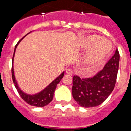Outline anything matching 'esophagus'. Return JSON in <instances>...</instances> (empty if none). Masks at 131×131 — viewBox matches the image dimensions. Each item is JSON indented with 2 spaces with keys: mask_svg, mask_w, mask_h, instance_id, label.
I'll use <instances>...</instances> for the list:
<instances>
[{
  "mask_svg": "<svg viewBox=\"0 0 131 131\" xmlns=\"http://www.w3.org/2000/svg\"><path fill=\"white\" fill-rule=\"evenodd\" d=\"M72 70L70 69V68H67L66 69V74H68V75H72Z\"/></svg>",
  "mask_w": 131,
  "mask_h": 131,
  "instance_id": "1",
  "label": "esophagus"
}]
</instances>
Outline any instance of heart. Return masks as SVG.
<instances>
[{
    "instance_id": "heart-1",
    "label": "heart",
    "mask_w": 131,
    "mask_h": 131,
    "mask_svg": "<svg viewBox=\"0 0 131 131\" xmlns=\"http://www.w3.org/2000/svg\"><path fill=\"white\" fill-rule=\"evenodd\" d=\"M79 41L82 49H88L83 61L85 70L89 73L93 72L108 57L111 46L102 36L96 35L82 36ZM106 44L108 46L107 49Z\"/></svg>"
}]
</instances>
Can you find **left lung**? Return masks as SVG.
I'll list each match as a JSON object with an SVG mask.
<instances>
[{
  "label": "left lung",
  "mask_w": 131,
  "mask_h": 131,
  "mask_svg": "<svg viewBox=\"0 0 131 131\" xmlns=\"http://www.w3.org/2000/svg\"><path fill=\"white\" fill-rule=\"evenodd\" d=\"M119 63L117 49L105 64L103 70L91 78L81 79L74 76L72 93L80 106L91 108L102 104L108 97L115 87Z\"/></svg>",
  "instance_id": "8db88e82"
}]
</instances>
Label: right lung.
Segmentation results:
<instances>
[{"instance_id":"right-lung-1","label":"right lung","mask_w":131,"mask_h":131,"mask_svg":"<svg viewBox=\"0 0 131 131\" xmlns=\"http://www.w3.org/2000/svg\"><path fill=\"white\" fill-rule=\"evenodd\" d=\"M30 32L27 34L29 35ZM27 35H26L24 37H25ZM24 37L23 38H24ZM20 40L16 44V46H15V49H14V55H13L12 58V79L13 82H14V85H15V87H16V89L17 90V92L19 93V95L21 96V97L27 103H28L31 106H37V107H43L45 106L48 105L49 102H51L53 100V95L54 92H55V89H56V87H57V84L60 82V81L61 80V79L63 78V76L64 74V72H63L60 74L58 77H57L53 81L49 83L47 87H46L43 89H42L41 91L38 92L37 93L33 94V95H30V94H28L25 93L24 91H23V90L21 89V88H19L18 83H17V80H16V76H15V74H14V56H15V53H16V48H17V46L19 45V43H20V42L23 40Z\"/></svg>"}]
</instances>
